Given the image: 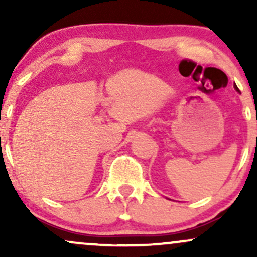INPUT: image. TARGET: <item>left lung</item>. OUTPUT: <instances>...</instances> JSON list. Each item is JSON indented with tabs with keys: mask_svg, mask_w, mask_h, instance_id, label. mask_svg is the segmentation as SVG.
Here are the masks:
<instances>
[{
	"mask_svg": "<svg viewBox=\"0 0 257 257\" xmlns=\"http://www.w3.org/2000/svg\"><path fill=\"white\" fill-rule=\"evenodd\" d=\"M237 90H238V88H237Z\"/></svg>",
	"mask_w": 257,
	"mask_h": 257,
	"instance_id": "8db88e82",
	"label": "left lung"
}]
</instances>
